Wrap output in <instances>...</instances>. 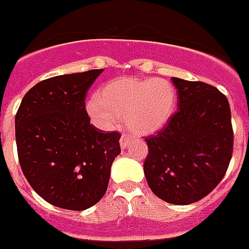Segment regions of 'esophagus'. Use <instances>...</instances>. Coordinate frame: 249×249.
<instances>
[{
  "label": "esophagus",
  "instance_id": "esophagus-1",
  "mask_svg": "<svg viewBox=\"0 0 249 249\" xmlns=\"http://www.w3.org/2000/svg\"><path fill=\"white\" fill-rule=\"evenodd\" d=\"M128 142H130V136L126 135V134H123L121 140H119V143H121V147L122 148H126L127 145H128Z\"/></svg>",
  "mask_w": 249,
  "mask_h": 249
}]
</instances>
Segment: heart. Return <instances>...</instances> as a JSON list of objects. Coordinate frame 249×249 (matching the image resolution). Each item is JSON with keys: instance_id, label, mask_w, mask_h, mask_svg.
<instances>
[{"instance_id": "b5f03b06", "label": "heart", "mask_w": 249, "mask_h": 249, "mask_svg": "<svg viewBox=\"0 0 249 249\" xmlns=\"http://www.w3.org/2000/svg\"><path fill=\"white\" fill-rule=\"evenodd\" d=\"M177 90L165 78L121 77L107 82L87 104L88 114L98 126L113 128L124 115L136 135L158 132L172 118Z\"/></svg>"}]
</instances>
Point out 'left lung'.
Instances as JSON below:
<instances>
[{
  "mask_svg": "<svg viewBox=\"0 0 249 249\" xmlns=\"http://www.w3.org/2000/svg\"><path fill=\"white\" fill-rule=\"evenodd\" d=\"M177 111L158 135L145 138L144 175L156 197L189 205L219 184L232 156L229 101L216 88L173 77Z\"/></svg>",
  "mask_w": 249,
  "mask_h": 249,
  "instance_id": "obj_1",
  "label": "left lung"
}]
</instances>
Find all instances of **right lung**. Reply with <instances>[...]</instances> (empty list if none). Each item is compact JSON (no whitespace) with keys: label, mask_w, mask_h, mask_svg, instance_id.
Segmentation results:
<instances>
[{"label":"right lung","mask_w":249,"mask_h":249,"mask_svg":"<svg viewBox=\"0 0 249 249\" xmlns=\"http://www.w3.org/2000/svg\"><path fill=\"white\" fill-rule=\"evenodd\" d=\"M102 71L38 82L17 111V149L26 180L44 201L65 210H85L104 197L121 153V134L98 130L85 110V96Z\"/></svg>","instance_id":"obj_1"}]
</instances>
